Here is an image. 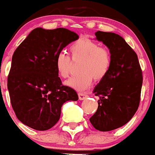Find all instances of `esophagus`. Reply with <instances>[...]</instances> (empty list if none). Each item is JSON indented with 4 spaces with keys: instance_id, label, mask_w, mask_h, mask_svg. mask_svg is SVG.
Segmentation results:
<instances>
[{
    "instance_id": "1",
    "label": "esophagus",
    "mask_w": 155,
    "mask_h": 155,
    "mask_svg": "<svg viewBox=\"0 0 155 155\" xmlns=\"http://www.w3.org/2000/svg\"><path fill=\"white\" fill-rule=\"evenodd\" d=\"M87 97V95L85 94V93H78V98H79V100H84Z\"/></svg>"
}]
</instances>
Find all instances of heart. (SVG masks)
<instances>
[{"label": "heart", "mask_w": 155, "mask_h": 155, "mask_svg": "<svg viewBox=\"0 0 155 155\" xmlns=\"http://www.w3.org/2000/svg\"><path fill=\"white\" fill-rule=\"evenodd\" d=\"M71 53L73 60L83 59L78 70L79 74L69 78L65 84L73 89L83 91L88 88L93 78L100 81L105 78L112 63L110 51L106 48L90 40L81 39L71 46ZM56 69L58 75L67 78L71 73L70 58L64 52H60L56 58Z\"/></svg>", "instance_id": "1"}]
</instances>
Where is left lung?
<instances>
[{
	"label": "left lung",
	"instance_id": "obj_1",
	"mask_svg": "<svg viewBox=\"0 0 155 155\" xmlns=\"http://www.w3.org/2000/svg\"><path fill=\"white\" fill-rule=\"evenodd\" d=\"M96 40L111 52L112 63L105 78L93 89L99 96L97 112L89 118L94 128L103 132L126 124L138 110L143 83L138 56L118 34L97 31Z\"/></svg>",
	"mask_w": 155,
	"mask_h": 155
}]
</instances>
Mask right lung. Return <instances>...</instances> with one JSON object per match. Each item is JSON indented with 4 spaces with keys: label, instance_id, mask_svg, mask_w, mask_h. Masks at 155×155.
<instances>
[{
    "label": "right lung",
    "instance_id": "add662e5",
    "mask_svg": "<svg viewBox=\"0 0 155 155\" xmlns=\"http://www.w3.org/2000/svg\"><path fill=\"white\" fill-rule=\"evenodd\" d=\"M78 35L66 28L31 31L14 51L7 87L16 118L30 128L44 131L60 118L62 104L77 101L74 89L63 86L56 58Z\"/></svg>",
    "mask_w": 155,
    "mask_h": 155
}]
</instances>
